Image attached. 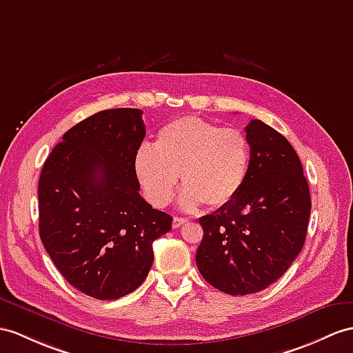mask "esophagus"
Returning <instances> with one entry per match:
<instances>
[{
    "label": "esophagus",
    "instance_id": "esophagus-1",
    "mask_svg": "<svg viewBox=\"0 0 353 353\" xmlns=\"http://www.w3.org/2000/svg\"><path fill=\"white\" fill-rule=\"evenodd\" d=\"M187 221H188V219H184V217H174V223H172V226H174V229H178V228L184 226Z\"/></svg>",
    "mask_w": 353,
    "mask_h": 353
}]
</instances>
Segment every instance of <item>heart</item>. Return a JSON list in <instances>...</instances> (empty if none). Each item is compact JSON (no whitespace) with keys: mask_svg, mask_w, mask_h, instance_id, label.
<instances>
[{"mask_svg":"<svg viewBox=\"0 0 353 353\" xmlns=\"http://www.w3.org/2000/svg\"><path fill=\"white\" fill-rule=\"evenodd\" d=\"M248 163L250 147L244 133L184 117L160 128L154 148H139L134 174L147 199L156 206L172 199L181 174L185 188L179 203L192 211L202 202L219 208L234 199L245 183Z\"/></svg>","mask_w":353,"mask_h":353,"instance_id":"obj_1","label":"heart"}]
</instances>
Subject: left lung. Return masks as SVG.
<instances>
[{"instance_id":"obj_1","label":"left lung","mask_w":353,"mask_h":353,"mask_svg":"<svg viewBox=\"0 0 353 353\" xmlns=\"http://www.w3.org/2000/svg\"><path fill=\"white\" fill-rule=\"evenodd\" d=\"M245 183L226 205L199 219L201 276L229 295L256 294L288 271L304 245L312 211L303 165L285 136L261 119L245 127Z\"/></svg>"}]
</instances>
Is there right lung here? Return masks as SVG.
<instances>
[{
    "label": "right lung",
    "mask_w": 353,
    "mask_h": 353,
    "mask_svg": "<svg viewBox=\"0 0 353 353\" xmlns=\"http://www.w3.org/2000/svg\"><path fill=\"white\" fill-rule=\"evenodd\" d=\"M141 109L94 114L55 145L39 179V234L63 277L96 299L132 294L152 266V243L172 228L139 194L134 156Z\"/></svg>",
    "instance_id": "add662e5"
}]
</instances>
